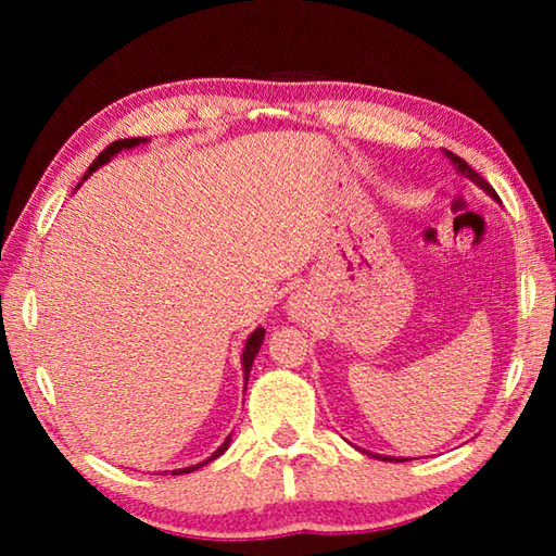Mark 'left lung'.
Returning a JSON list of instances; mask_svg holds the SVG:
<instances>
[{
	"instance_id": "left-lung-1",
	"label": "left lung",
	"mask_w": 556,
	"mask_h": 556,
	"mask_svg": "<svg viewBox=\"0 0 556 556\" xmlns=\"http://www.w3.org/2000/svg\"><path fill=\"white\" fill-rule=\"evenodd\" d=\"M444 154H446V159H448V162L451 164H454V168H456V172L460 174V176H466L468 178V181H473L478 188H483V191L488 193V195H491V199H495L497 201V193L493 191V186L491 184H488L485 181V178L483 176H478L476 172H473V168H470L466 162H464V159H460V156H456L454 152H448V149H444ZM375 456H378V458H382V460H404V458H394V456H380V454H375Z\"/></svg>"
}]
</instances>
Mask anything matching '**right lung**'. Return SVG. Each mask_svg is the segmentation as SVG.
I'll return each instance as SVG.
<instances>
[{"label": "right lung", "mask_w": 556, "mask_h": 556, "mask_svg": "<svg viewBox=\"0 0 556 556\" xmlns=\"http://www.w3.org/2000/svg\"><path fill=\"white\" fill-rule=\"evenodd\" d=\"M147 142V137H131V139H117V142H112L105 152H102L96 162L90 164V168H88V174L83 176V181H86V178L96 172V168H100L102 164H108L112 156L115 154H119L122 149H135V147H139V144H144ZM262 341H265V328H255V331L250 333V338H248V343H244V348H242V372H244V388H248V378H250V370H252V361H255V355L260 353V345H262ZM230 441H232V437H228L223 441V444L213 451V454L205 458V460H201V464H195V466H186V468H176L174 470V476H181V473H191V470H199L201 466H205V464H211L213 458H218V456H223V451H228V446H230Z\"/></svg>", "instance_id": "add662e5"}]
</instances>
